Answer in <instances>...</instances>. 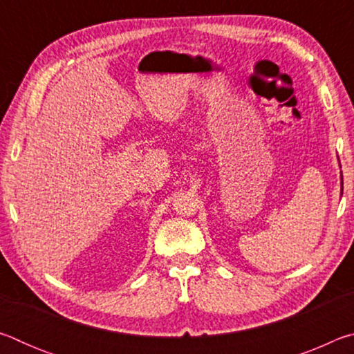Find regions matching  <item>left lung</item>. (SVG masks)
<instances>
[{
    "instance_id": "8db88e82",
    "label": "left lung",
    "mask_w": 354,
    "mask_h": 354,
    "mask_svg": "<svg viewBox=\"0 0 354 354\" xmlns=\"http://www.w3.org/2000/svg\"><path fill=\"white\" fill-rule=\"evenodd\" d=\"M342 192H344V181L340 183V194H342Z\"/></svg>"
}]
</instances>
